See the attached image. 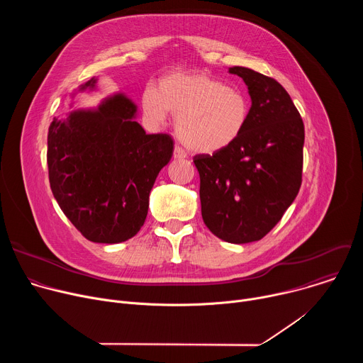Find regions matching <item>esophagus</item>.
I'll use <instances>...</instances> for the list:
<instances>
[{
  "label": "esophagus",
  "mask_w": 363,
  "mask_h": 363,
  "mask_svg": "<svg viewBox=\"0 0 363 363\" xmlns=\"http://www.w3.org/2000/svg\"><path fill=\"white\" fill-rule=\"evenodd\" d=\"M174 158L175 160H185L186 158V152L181 147V146H175L174 147Z\"/></svg>",
  "instance_id": "obj_1"
}]
</instances>
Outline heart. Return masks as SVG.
Wrapping results in <instances>:
<instances>
[{
	"label": "heart",
	"mask_w": 363,
	"mask_h": 363,
	"mask_svg": "<svg viewBox=\"0 0 363 363\" xmlns=\"http://www.w3.org/2000/svg\"><path fill=\"white\" fill-rule=\"evenodd\" d=\"M145 116L164 123L171 112L182 143L201 153L227 149L245 130L250 100L245 93L202 72H174L147 86L140 99Z\"/></svg>",
	"instance_id": "b5f03b06"
}]
</instances>
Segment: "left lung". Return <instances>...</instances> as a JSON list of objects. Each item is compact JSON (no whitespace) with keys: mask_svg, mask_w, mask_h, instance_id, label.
I'll return each mask as SVG.
<instances>
[{"mask_svg":"<svg viewBox=\"0 0 363 363\" xmlns=\"http://www.w3.org/2000/svg\"><path fill=\"white\" fill-rule=\"evenodd\" d=\"M251 97L245 130L227 149L194 157L201 214L218 238L262 240L281 220L301 185L304 125L286 89L273 77L230 67Z\"/></svg>","mask_w":363,"mask_h":363,"instance_id":"obj_1","label":"left lung"}]
</instances>
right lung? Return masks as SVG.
Listing matches in <instances>:
<instances>
[{
  "mask_svg": "<svg viewBox=\"0 0 363 363\" xmlns=\"http://www.w3.org/2000/svg\"><path fill=\"white\" fill-rule=\"evenodd\" d=\"M94 84L91 79L80 90ZM135 113L128 97L115 94L96 111L55 118L48 128L50 188L89 241L116 244L132 238L145 223L155 179L172 158V138L146 135Z\"/></svg>",
  "mask_w": 363,
  "mask_h": 363,
  "instance_id": "add662e5",
  "label": "right lung"
}]
</instances>
